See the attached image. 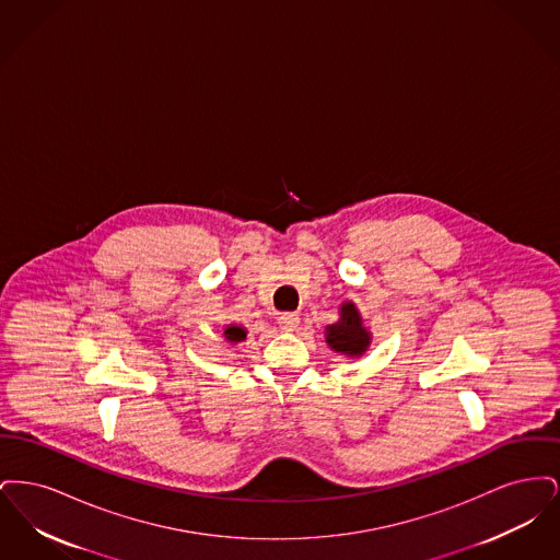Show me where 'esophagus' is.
Masks as SVG:
<instances>
[{"label":"esophagus","instance_id":"34e87169","mask_svg":"<svg viewBox=\"0 0 560 560\" xmlns=\"http://www.w3.org/2000/svg\"><path fill=\"white\" fill-rule=\"evenodd\" d=\"M277 320H279V327H281V329L293 331V329L298 327V323H300V317H298L295 313H281Z\"/></svg>","mask_w":560,"mask_h":560}]
</instances>
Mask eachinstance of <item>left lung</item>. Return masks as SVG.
<instances>
[{
	"label": "left lung",
	"mask_w": 560,
	"mask_h": 560,
	"mask_svg": "<svg viewBox=\"0 0 560 560\" xmlns=\"http://www.w3.org/2000/svg\"><path fill=\"white\" fill-rule=\"evenodd\" d=\"M329 347L342 354H363L370 347V331L363 327L354 304L340 308V320L327 327Z\"/></svg>",
	"instance_id": "8db88e82"
}]
</instances>
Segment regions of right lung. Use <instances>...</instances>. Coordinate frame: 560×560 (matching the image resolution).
Returning a JSON list of instances; mask_svg holds the SVG:
<instances>
[{
	"instance_id": "1",
	"label": "right lung",
	"mask_w": 560,
	"mask_h": 560,
	"mask_svg": "<svg viewBox=\"0 0 560 560\" xmlns=\"http://www.w3.org/2000/svg\"><path fill=\"white\" fill-rule=\"evenodd\" d=\"M224 336H226V340H231V342L245 340V331H243V327H237V325H229V327L224 329Z\"/></svg>"
}]
</instances>
